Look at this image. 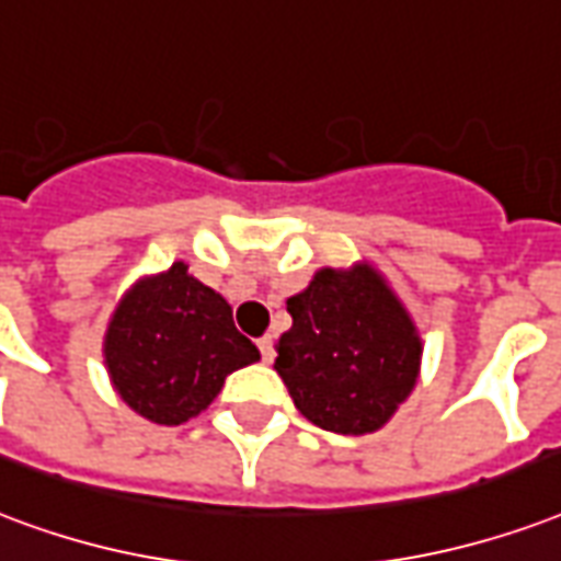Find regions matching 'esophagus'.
<instances>
[{"instance_id": "1", "label": "esophagus", "mask_w": 561, "mask_h": 561, "mask_svg": "<svg viewBox=\"0 0 561 561\" xmlns=\"http://www.w3.org/2000/svg\"><path fill=\"white\" fill-rule=\"evenodd\" d=\"M259 351H261V359H264V363H273V356H276L273 335H264V339H259Z\"/></svg>"}]
</instances>
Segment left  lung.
<instances>
[{
  "instance_id": "1",
  "label": "left lung",
  "mask_w": 561,
  "mask_h": 561,
  "mask_svg": "<svg viewBox=\"0 0 561 561\" xmlns=\"http://www.w3.org/2000/svg\"><path fill=\"white\" fill-rule=\"evenodd\" d=\"M291 330L273 368L318 428L375 434L396 416L422 371V335L375 264L321 267L288 297Z\"/></svg>"
}]
</instances>
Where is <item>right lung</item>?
Masks as SVG:
<instances>
[{
	"label": "right lung",
	"instance_id": "add662e5",
	"mask_svg": "<svg viewBox=\"0 0 561 561\" xmlns=\"http://www.w3.org/2000/svg\"><path fill=\"white\" fill-rule=\"evenodd\" d=\"M259 359L226 297L198 282L184 261L124 291L103 333L112 389L153 425L198 416L231 371Z\"/></svg>",
	"mask_w": 561,
	"mask_h": 561
}]
</instances>
